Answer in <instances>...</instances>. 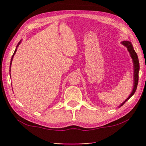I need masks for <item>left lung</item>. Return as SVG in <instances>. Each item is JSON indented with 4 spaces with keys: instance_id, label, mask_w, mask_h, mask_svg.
Here are the masks:
<instances>
[{
    "instance_id": "1",
    "label": "left lung",
    "mask_w": 146,
    "mask_h": 146,
    "mask_svg": "<svg viewBox=\"0 0 146 146\" xmlns=\"http://www.w3.org/2000/svg\"><path fill=\"white\" fill-rule=\"evenodd\" d=\"M122 44L123 46H125V47H126L128 51L129 52L131 57L132 60H133V65H134V68H133V69H134V85H133V89L132 90V92L130 94V95L128 97V98L124 101V102L121 104L118 108L121 107V106L124 104L125 102L129 100V98L131 97L132 96L134 95V93H135L136 90H137V88L138 83V71H139V69H140L139 61H138V56L137 55V53H136L135 51L134 50V49H133V47L132 46L131 42H130L129 41H123V42H122Z\"/></svg>"
}]
</instances>
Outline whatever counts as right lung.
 Here are the masks:
<instances>
[{"label":"right lung","mask_w":146,"mask_h":146,"mask_svg":"<svg viewBox=\"0 0 146 146\" xmlns=\"http://www.w3.org/2000/svg\"><path fill=\"white\" fill-rule=\"evenodd\" d=\"M21 43V40L18 43V44H17V47H16V49H15V51H14V53H13V55H12V57H11V62H10V66H9V69H11V63H12V60H13V56H14V55H15V53H16V51H17V48H18L19 47V44ZM11 71V70H9V72H10ZM10 75H11V74H10Z\"/></svg>","instance_id":"obj_1"}]
</instances>
